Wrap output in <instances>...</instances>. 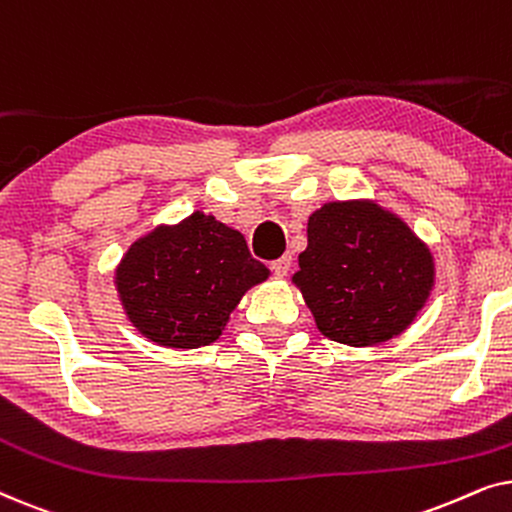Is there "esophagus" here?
Segmentation results:
<instances>
[{
	"instance_id": "obj_1",
	"label": "esophagus",
	"mask_w": 512,
	"mask_h": 512,
	"mask_svg": "<svg viewBox=\"0 0 512 512\" xmlns=\"http://www.w3.org/2000/svg\"><path fill=\"white\" fill-rule=\"evenodd\" d=\"M270 270L275 272L277 277H286V272L291 270V256H282V258H277V261H272Z\"/></svg>"
}]
</instances>
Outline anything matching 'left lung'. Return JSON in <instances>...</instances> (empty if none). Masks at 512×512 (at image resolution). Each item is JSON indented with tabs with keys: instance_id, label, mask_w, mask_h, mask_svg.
<instances>
[{
	"instance_id": "obj_1",
	"label": "left lung",
	"mask_w": 512,
	"mask_h": 512,
	"mask_svg": "<svg viewBox=\"0 0 512 512\" xmlns=\"http://www.w3.org/2000/svg\"><path fill=\"white\" fill-rule=\"evenodd\" d=\"M293 284L317 328L349 347L401 335L433 289V256L408 223L375 202H328L307 221Z\"/></svg>"
}]
</instances>
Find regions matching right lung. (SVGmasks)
I'll return each mask as SVG.
<instances>
[{
    "instance_id": "1",
    "label": "right lung",
    "mask_w": 512,
    "mask_h": 512,
    "mask_svg": "<svg viewBox=\"0 0 512 512\" xmlns=\"http://www.w3.org/2000/svg\"><path fill=\"white\" fill-rule=\"evenodd\" d=\"M268 275L240 230L193 212L132 242L114 279L130 324L144 338L198 349L219 340L244 293Z\"/></svg>"
}]
</instances>
